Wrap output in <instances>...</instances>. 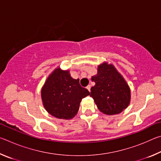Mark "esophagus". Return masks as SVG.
<instances>
[{"mask_svg":"<svg viewBox=\"0 0 161 161\" xmlns=\"http://www.w3.org/2000/svg\"><path fill=\"white\" fill-rule=\"evenodd\" d=\"M86 89H88V91H89L90 92V90H91V85H88L86 86Z\"/></svg>","mask_w":161,"mask_h":161,"instance_id":"esophagus-1","label":"esophagus"}]
</instances>
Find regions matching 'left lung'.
Masks as SVG:
<instances>
[{"instance_id": "8db88e82", "label": "left lung", "mask_w": 161, "mask_h": 161, "mask_svg": "<svg viewBox=\"0 0 161 161\" xmlns=\"http://www.w3.org/2000/svg\"><path fill=\"white\" fill-rule=\"evenodd\" d=\"M92 81L95 85L91 88L90 96L103 114H118L129 105V86L113 64L103 62L99 65L97 75L92 77Z\"/></svg>"}]
</instances>
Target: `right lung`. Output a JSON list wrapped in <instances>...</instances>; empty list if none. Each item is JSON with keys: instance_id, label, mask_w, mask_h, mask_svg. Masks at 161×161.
<instances>
[{"instance_id": "obj_1", "label": "right lung", "mask_w": 161, "mask_h": 161, "mask_svg": "<svg viewBox=\"0 0 161 161\" xmlns=\"http://www.w3.org/2000/svg\"><path fill=\"white\" fill-rule=\"evenodd\" d=\"M90 94L81 87L80 80H75L69 70L58 67L47 77L41 90L45 108L58 119H71L77 114L83 98Z\"/></svg>"}]
</instances>
